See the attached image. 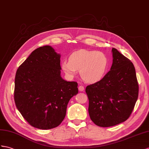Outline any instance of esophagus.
<instances>
[{
	"label": "esophagus",
	"mask_w": 149,
	"mask_h": 149,
	"mask_svg": "<svg viewBox=\"0 0 149 149\" xmlns=\"http://www.w3.org/2000/svg\"><path fill=\"white\" fill-rule=\"evenodd\" d=\"M78 90H79V91H80V92L84 91V90H85L84 86H82V85H79V86H78Z\"/></svg>",
	"instance_id": "esophagus-1"
}]
</instances>
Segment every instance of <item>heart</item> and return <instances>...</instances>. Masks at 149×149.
Listing matches in <instances>:
<instances>
[{
	"label": "heart",
	"instance_id": "1",
	"mask_svg": "<svg viewBox=\"0 0 149 149\" xmlns=\"http://www.w3.org/2000/svg\"><path fill=\"white\" fill-rule=\"evenodd\" d=\"M109 59L106 54L96 50L82 49L72 52L69 61L61 62V69L68 77L72 78L79 70V74L85 82L100 81L106 74Z\"/></svg>",
	"mask_w": 149,
	"mask_h": 149
}]
</instances>
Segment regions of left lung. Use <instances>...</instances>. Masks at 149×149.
Returning <instances> with one entry per match:
<instances>
[{"mask_svg":"<svg viewBox=\"0 0 149 149\" xmlns=\"http://www.w3.org/2000/svg\"><path fill=\"white\" fill-rule=\"evenodd\" d=\"M110 71L95 83L86 87L91 120L100 127L125 121L133 110L139 96L135 69L133 63L112 48Z\"/></svg>","mask_w":149,"mask_h":149,"instance_id":"obj_1","label":"left lung"}]
</instances>
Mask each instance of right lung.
Here are the masks:
<instances>
[{
    "label": "right lung",
    "mask_w": 149,
    "mask_h": 149,
    "mask_svg": "<svg viewBox=\"0 0 149 149\" xmlns=\"http://www.w3.org/2000/svg\"><path fill=\"white\" fill-rule=\"evenodd\" d=\"M60 58L51 46L40 47L16 71V106L35 128L49 130L59 126L66 116L69 101L78 93L77 82L61 77Z\"/></svg>",
    "instance_id": "right-lung-1"
}]
</instances>
